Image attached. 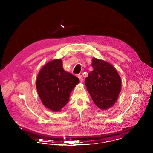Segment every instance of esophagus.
I'll list each match as a JSON object with an SVG mask.
<instances>
[{
	"mask_svg": "<svg viewBox=\"0 0 153 153\" xmlns=\"http://www.w3.org/2000/svg\"><path fill=\"white\" fill-rule=\"evenodd\" d=\"M77 77H78V78L79 79V81H80V82H83V80H84V79H83V77H82V75L79 74L78 76H77Z\"/></svg>",
	"mask_w": 153,
	"mask_h": 153,
	"instance_id": "34e87169",
	"label": "esophagus"
}]
</instances>
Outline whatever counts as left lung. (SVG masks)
<instances>
[{
    "instance_id": "obj_1",
    "label": "left lung",
    "mask_w": 153,
    "mask_h": 153,
    "mask_svg": "<svg viewBox=\"0 0 153 153\" xmlns=\"http://www.w3.org/2000/svg\"><path fill=\"white\" fill-rule=\"evenodd\" d=\"M93 70L85 80L92 99L98 108L107 109L115 104L121 91V81L117 70L110 63L94 58Z\"/></svg>"
}]
</instances>
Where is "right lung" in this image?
<instances>
[{
	"mask_svg": "<svg viewBox=\"0 0 153 153\" xmlns=\"http://www.w3.org/2000/svg\"><path fill=\"white\" fill-rule=\"evenodd\" d=\"M79 79L62 66L61 59L46 63L36 79V88L44 105L53 111H59L69 100V94Z\"/></svg>",
	"mask_w": 153,
	"mask_h": 153,
	"instance_id": "add662e5",
	"label": "right lung"
}]
</instances>
